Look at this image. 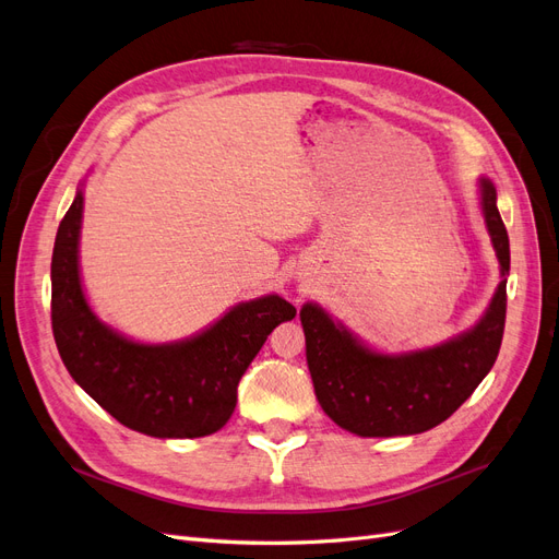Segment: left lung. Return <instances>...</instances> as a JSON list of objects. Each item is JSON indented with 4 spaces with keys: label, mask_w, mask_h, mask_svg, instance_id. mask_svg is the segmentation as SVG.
<instances>
[{
    "label": "left lung",
    "mask_w": 559,
    "mask_h": 559,
    "mask_svg": "<svg viewBox=\"0 0 559 559\" xmlns=\"http://www.w3.org/2000/svg\"><path fill=\"white\" fill-rule=\"evenodd\" d=\"M483 186V214L501 263L499 289L485 317L468 333L425 352L378 354L335 326L324 310L302 306L308 368L324 413L357 436H411L445 421L495 366L506 324V275L511 270L509 233L497 210V191Z\"/></svg>",
    "instance_id": "left-lung-1"
}]
</instances>
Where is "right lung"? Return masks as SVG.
<instances>
[{
    "label": "right lung",
    "instance_id": "obj_1",
    "mask_svg": "<svg viewBox=\"0 0 559 559\" xmlns=\"http://www.w3.org/2000/svg\"><path fill=\"white\" fill-rule=\"evenodd\" d=\"M83 193L60 222L50 263V324L60 359L123 427L156 438H200L222 429L238 384L267 335L296 308L263 296L233 308L205 333L177 345H140L114 333L86 302L79 280Z\"/></svg>",
    "mask_w": 559,
    "mask_h": 559
}]
</instances>
